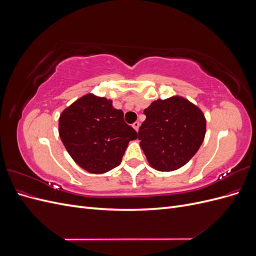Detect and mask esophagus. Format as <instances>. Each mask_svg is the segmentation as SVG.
<instances>
[{"label":"esophagus","instance_id":"34e87169","mask_svg":"<svg viewBox=\"0 0 256 256\" xmlns=\"http://www.w3.org/2000/svg\"><path fill=\"white\" fill-rule=\"evenodd\" d=\"M132 127L138 131V127H140V122H134L132 124Z\"/></svg>","mask_w":256,"mask_h":256}]
</instances>
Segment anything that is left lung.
Listing matches in <instances>:
<instances>
[{
  "instance_id": "obj_1",
  "label": "left lung",
  "mask_w": 256,
  "mask_h": 256,
  "mask_svg": "<svg viewBox=\"0 0 256 256\" xmlns=\"http://www.w3.org/2000/svg\"><path fill=\"white\" fill-rule=\"evenodd\" d=\"M146 120L138 129L147 161L158 171L170 172L184 166L204 141L203 112L180 96L158 99L144 110Z\"/></svg>"
}]
</instances>
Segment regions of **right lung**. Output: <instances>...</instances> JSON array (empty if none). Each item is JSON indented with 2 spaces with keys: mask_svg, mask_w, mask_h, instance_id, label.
<instances>
[{
  "mask_svg": "<svg viewBox=\"0 0 256 256\" xmlns=\"http://www.w3.org/2000/svg\"><path fill=\"white\" fill-rule=\"evenodd\" d=\"M60 140L72 158L85 171L102 174L118 166L136 131L124 120L112 100L88 94L62 112Z\"/></svg>",
  "mask_w": 256,
  "mask_h": 256,
  "instance_id": "right-lung-1",
  "label": "right lung"
}]
</instances>
